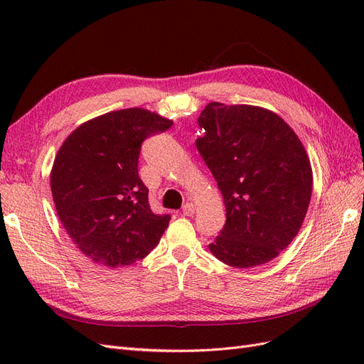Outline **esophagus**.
<instances>
[{
    "mask_svg": "<svg viewBox=\"0 0 364 364\" xmlns=\"http://www.w3.org/2000/svg\"><path fill=\"white\" fill-rule=\"evenodd\" d=\"M194 211H196V206L193 203H190V202L185 203L183 208H182V214L183 215H193Z\"/></svg>",
    "mask_w": 364,
    "mask_h": 364,
    "instance_id": "obj_1",
    "label": "esophagus"
}]
</instances>
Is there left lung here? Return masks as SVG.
<instances>
[{
	"instance_id": "obj_1",
	"label": "left lung",
	"mask_w": 364,
	"mask_h": 364,
	"mask_svg": "<svg viewBox=\"0 0 364 364\" xmlns=\"http://www.w3.org/2000/svg\"><path fill=\"white\" fill-rule=\"evenodd\" d=\"M196 141L223 196L226 223L209 245L237 269L277 258L299 232L311 200L313 170L294 130L273 111L208 103Z\"/></svg>"
}]
</instances>
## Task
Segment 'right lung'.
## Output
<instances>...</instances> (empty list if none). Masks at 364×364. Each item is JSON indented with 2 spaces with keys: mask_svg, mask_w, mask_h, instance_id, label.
Masks as SVG:
<instances>
[{
  "mask_svg": "<svg viewBox=\"0 0 364 364\" xmlns=\"http://www.w3.org/2000/svg\"><path fill=\"white\" fill-rule=\"evenodd\" d=\"M173 121L142 107L85 121L62 142L50 173L54 206L83 255L106 267L147 257L170 223L149 205L138 176L141 144Z\"/></svg>",
  "mask_w": 364,
  "mask_h": 364,
  "instance_id": "obj_1",
  "label": "right lung"
}]
</instances>
